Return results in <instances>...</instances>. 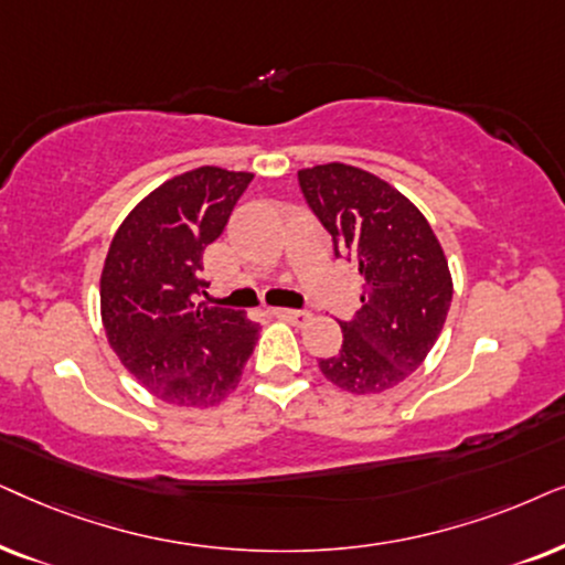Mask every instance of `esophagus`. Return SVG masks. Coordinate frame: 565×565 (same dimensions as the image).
Masks as SVG:
<instances>
[{"label": "esophagus", "mask_w": 565, "mask_h": 565, "mask_svg": "<svg viewBox=\"0 0 565 565\" xmlns=\"http://www.w3.org/2000/svg\"><path fill=\"white\" fill-rule=\"evenodd\" d=\"M274 315L276 318L291 322V326H297V328H302L310 322V312L307 310H287V307H278V310H274Z\"/></svg>", "instance_id": "obj_1"}]
</instances>
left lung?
I'll return each mask as SVG.
<instances>
[{"instance_id":"obj_1","label":"left lung","mask_w":565,"mask_h":565,"mask_svg":"<svg viewBox=\"0 0 565 565\" xmlns=\"http://www.w3.org/2000/svg\"><path fill=\"white\" fill-rule=\"evenodd\" d=\"M307 206L333 237L335 258L361 274V310L320 372L353 395L385 393L424 364L452 305V276L426 216L372 172L343 162L299 170Z\"/></svg>"}]
</instances>
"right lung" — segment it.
Returning a JSON list of instances; mask_svg holds the SVG:
<instances>
[{
    "instance_id": "obj_1",
    "label": "right lung",
    "mask_w": 565,
    "mask_h": 565,
    "mask_svg": "<svg viewBox=\"0 0 565 565\" xmlns=\"http://www.w3.org/2000/svg\"><path fill=\"white\" fill-rule=\"evenodd\" d=\"M253 172L195 168L164 180L120 224L105 255L100 315L110 349L149 393L209 408L243 377L258 322L206 307L204 250L250 185Z\"/></svg>"
}]
</instances>
